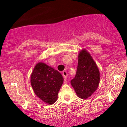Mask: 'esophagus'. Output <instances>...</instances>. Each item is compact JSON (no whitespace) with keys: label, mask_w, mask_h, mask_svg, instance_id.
Returning <instances> with one entry per match:
<instances>
[{"label":"esophagus","mask_w":127,"mask_h":127,"mask_svg":"<svg viewBox=\"0 0 127 127\" xmlns=\"http://www.w3.org/2000/svg\"><path fill=\"white\" fill-rule=\"evenodd\" d=\"M62 75H63V77H64L65 79H66L67 77V75H68V74H67V71H65V70H64V71L62 72Z\"/></svg>","instance_id":"1"}]
</instances>
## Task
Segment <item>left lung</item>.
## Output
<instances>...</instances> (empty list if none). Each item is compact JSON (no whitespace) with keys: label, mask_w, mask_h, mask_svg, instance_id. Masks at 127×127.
<instances>
[{"label":"left lung","mask_w":127,"mask_h":127,"mask_svg":"<svg viewBox=\"0 0 127 127\" xmlns=\"http://www.w3.org/2000/svg\"><path fill=\"white\" fill-rule=\"evenodd\" d=\"M100 81V72L97 65L89 53L83 50L79 53L77 71L70 83L77 96L88 98L97 89Z\"/></svg>","instance_id":"obj_1"}]
</instances>
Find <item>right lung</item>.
Here are the masks:
<instances>
[{"label":"right lung","instance_id":"1","mask_svg":"<svg viewBox=\"0 0 127 127\" xmlns=\"http://www.w3.org/2000/svg\"><path fill=\"white\" fill-rule=\"evenodd\" d=\"M30 82L35 95L44 102L52 104L57 100L64 78L58 70L40 62L32 72Z\"/></svg>","mask_w":127,"mask_h":127}]
</instances>
